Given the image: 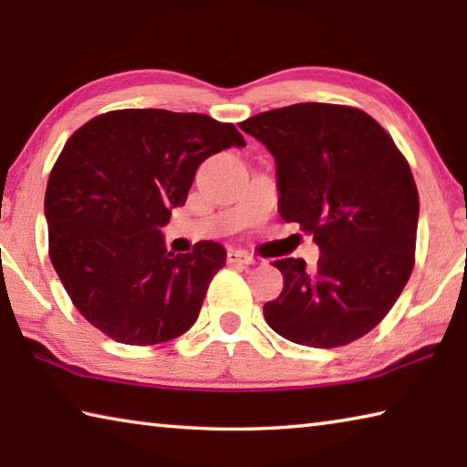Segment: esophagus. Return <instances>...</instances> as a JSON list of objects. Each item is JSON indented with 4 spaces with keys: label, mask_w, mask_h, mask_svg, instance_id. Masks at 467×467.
<instances>
[{
    "label": "esophagus",
    "mask_w": 467,
    "mask_h": 467,
    "mask_svg": "<svg viewBox=\"0 0 467 467\" xmlns=\"http://www.w3.org/2000/svg\"><path fill=\"white\" fill-rule=\"evenodd\" d=\"M226 259H228V263H239V265H253V263H255V259H253L249 253H244L241 249L228 251Z\"/></svg>",
    "instance_id": "1"
}]
</instances>
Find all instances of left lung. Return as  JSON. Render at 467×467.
I'll return each instance as SVG.
<instances>
[{
	"label": "left lung",
	"mask_w": 467,
	"mask_h": 467,
	"mask_svg": "<svg viewBox=\"0 0 467 467\" xmlns=\"http://www.w3.org/2000/svg\"><path fill=\"white\" fill-rule=\"evenodd\" d=\"M275 159L277 212L318 244L317 269L279 259L284 290L263 306L277 335L330 349L368 335L414 265L419 192L389 134L358 108L294 104L241 122Z\"/></svg>",
	"instance_id": "obj_1"
}]
</instances>
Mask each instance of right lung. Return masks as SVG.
<instances>
[{"mask_svg":"<svg viewBox=\"0 0 467 467\" xmlns=\"http://www.w3.org/2000/svg\"><path fill=\"white\" fill-rule=\"evenodd\" d=\"M244 145L233 124L152 108L96 116L67 140L45 196L50 261L93 327L124 345L192 328L226 251L173 255L161 228L208 157Z\"/></svg>","mask_w":467,"mask_h":467,"instance_id":"add662e5","label":"right lung"}]
</instances>
